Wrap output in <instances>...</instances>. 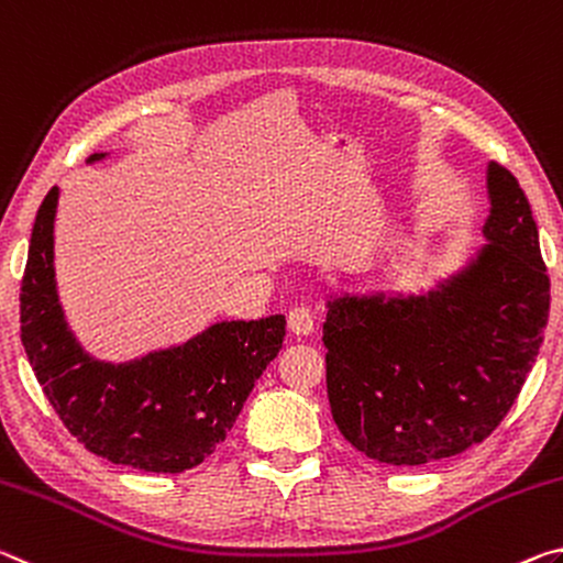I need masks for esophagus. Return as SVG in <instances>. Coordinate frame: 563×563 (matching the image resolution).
<instances>
[{
  "mask_svg": "<svg viewBox=\"0 0 563 563\" xmlns=\"http://www.w3.org/2000/svg\"><path fill=\"white\" fill-rule=\"evenodd\" d=\"M287 324L291 329V334H297V336L314 334V317H311L309 309H303V307H297L289 311Z\"/></svg>",
  "mask_w": 563,
  "mask_h": 563,
  "instance_id": "obj_1",
  "label": "esophagus"
}]
</instances>
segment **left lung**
I'll use <instances>...</instances> for the list:
<instances>
[{"label": "left lung", "mask_w": 563, "mask_h": 563, "mask_svg": "<svg viewBox=\"0 0 563 563\" xmlns=\"http://www.w3.org/2000/svg\"><path fill=\"white\" fill-rule=\"evenodd\" d=\"M489 217L474 260L427 294L327 301V391L339 431L368 459L421 466L499 427L537 362L549 274L529 199L486 169Z\"/></svg>", "instance_id": "left-lung-1"}]
</instances>
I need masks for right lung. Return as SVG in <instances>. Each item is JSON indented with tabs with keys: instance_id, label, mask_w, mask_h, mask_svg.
Masks as SVG:
<instances>
[{
	"instance_id": "add662e5",
	"label": "right lung",
	"mask_w": 563,
	"mask_h": 563,
	"mask_svg": "<svg viewBox=\"0 0 563 563\" xmlns=\"http://www.w3.org/2000/svg\"><path fill=\"white\" fill-rule=\"evenodd\" d=\"M107 154H91V162ZM59 189L36 211L20 294L22 344L54 411L91 454L179 474L214 454L256 379L284 344L282 314L217 321L179 346L124 364L99 362L74 339L54 279Z\"/></svg>"
}]
</instances>
